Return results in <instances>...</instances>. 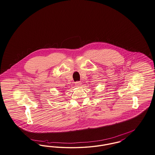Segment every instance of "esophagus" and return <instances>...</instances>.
<instances>
[{"label": "esophagus", "mask_w": 155, "mask_h": 155, "mask_svg": "<svg viewBox=\"0 0 155 155\" xmlns=\"http://www.w3.org/2000/svg\"><path fill=\"white\" fill-rule=\"evenodd\" d=\"M81 85V82H75V86H76L77 87H80Z\"/></svg>", "instance_id": "34e87169"}]
</instances>
